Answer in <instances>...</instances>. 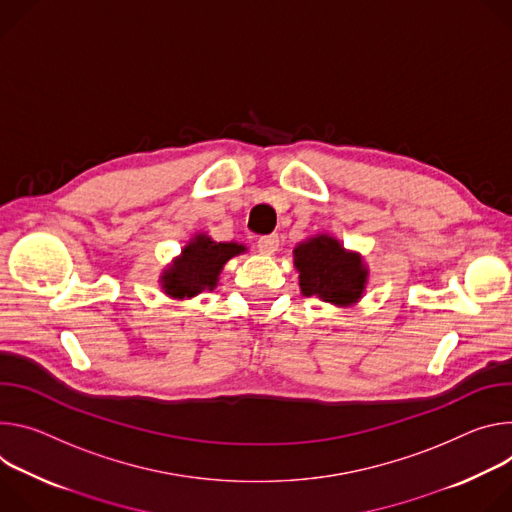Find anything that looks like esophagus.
Returning a JSON list of instances; mask_svg holds the SVG:
<instances>
[{
    "instance_id": "esophagus-1",
    "label": "esophagus",
    "mask_w": 512,
    "mask_h": 512,
    "mask_svg": "<svg viewBox=\"0 0 512 512\" xmlns=\"http://www.w3.org/2000/svg\"><path fill=\"white\" fill-rule=\"evenodd\" d=\"M258 250L262 252V254H274L276 250H278V236L276 234H270V236H262L260 240H258Z\"/></svg>"
}]
</instances>
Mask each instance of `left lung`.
<instances>
[{
  "label": "left lung",
  "mask_w": 512,
  "mask_h": 512,
  "mask_svg": "<svg viewBox=\"0 0 512 512\" xmlns=\"http://www.w3.org/2000/svg\"><path fill=\"white\" fill-rule=\"evenodd\" d=\"M295 268L305 297H319L335 307L356 305L366 289L368 268L360 254L342 242L319 234L295 248Z\"/></svg>",
  "instance_id": "obj_1"
}]
</instances>
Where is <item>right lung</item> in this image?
Returning <instances> with one entry per match:
<instances>
[{"label": "right lung", "mask_w": 512, "mask_h": 512, "mask_svg": "<svg viewBox=\"0 0 512 512\" xmlns=\"http://www.w3.org/2000/svg\"><path fill=\"white\" fill-rule=\"evenodd\" d=\"M244 252V244L215 242L207 234H197L183 248L181 256L166 266L160 276V287L170 299L179 301L191 299L203 291H213L225 262Z\"/></svg>", "instance_id": "right-lung-1"}]
</instances>
